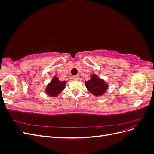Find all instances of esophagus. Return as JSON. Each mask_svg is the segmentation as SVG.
I'll list each match as a JSON object with an SVG mask.
<instances>
[{"label":"esophagus","instance_id":"1","mask_svg":"<svg viewBox=\"0 0 154 154\" xmlns=\"http://www.w3.org/2000/svg\"><path fill=\"white\" fill-rule=\"evenodd\" d=\"M78 79H79V76H73V80H78Z\"/></svg>","mask_w":154,"mask_h":154}]
</instances>
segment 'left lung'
I'll list each match as a JSON object with an SVG mask.
<instances>
[{
  "label": "left lung",
  "instance_id": "8db88e82",
  "mask_svg": "<svg viewBox=\"0 0 154 154\" xmlns=\"http://www.w3.org/2000/svg\"><path fill=\"white\" fill-rule=\"evenodd\" d=\"M85 84L87 90L95 96L103 95L109 87L104 80L98 78L96 74H92L89 80L85 82Z\"/></svg>",
  "mask_w": 154,
  "mask_h": 154
}]
</instances>
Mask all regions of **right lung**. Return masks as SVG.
<instances>
[{
	"label": "right lung",
	"instance_id": "obj_1",
	"mask_svg": "<svg viewBox=\"0 0 154 154\" xmlns=\"http://www.w3.org/2000/svg\"><path fill=\"white\" fill-rule=\"evenodd\" d=\"M67 82L60 81L58 77L54 76L45 88L46 94L51 97L57 96L64 89Z\"/></svg>",
	"mask_w": 154,
	"mask_h": 154
}]
</instances>
